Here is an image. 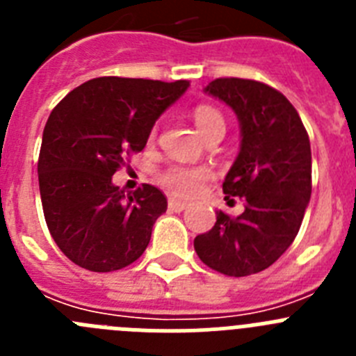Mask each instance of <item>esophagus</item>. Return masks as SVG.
I'll return each instance as SVG.
<instances>
[{
	"mask_svg": "<svg viewBox=\"0 0 356 356\" xmlns=\"http://www.w3.org/2000/svg\"><path fill=\"white\" fill-rule=\"evenodd\" d=\"M168 205H169V209L175 210V212H181V210L187 209L188 203H185V201H180V200H175V197H169Z\"/></svg>",
	"mask_w": 356,
	"mask_h": 356,
	"instance_id": "1",
	"label": "esophagus"
}]
</instances>
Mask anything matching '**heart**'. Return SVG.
Instances as JSON below:
<instances>
[{"instance_id": "heart-1", "label": "heart", "mask_w": 356, "mask_h": 356, "mask_svg": "<svg viewBox=\"0 0 356 356\" xmlns=\"http://www.w3.org/2000/svg\"><path fill=\"white\" fill-rule=\"evenodd\" d=\"M194 124L205 140L212 135H225L226 121L221 110L212 105H197L193 112ZM155 137V131L151 134ZM210 178L207 168H185V165H172L159 175V181L176 196H194Z\"/></svg>"}]
</instances>
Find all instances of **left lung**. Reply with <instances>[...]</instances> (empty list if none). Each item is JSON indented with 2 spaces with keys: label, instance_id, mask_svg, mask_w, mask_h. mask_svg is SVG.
Returning <instances> with one entry per match:
<instances>
[{
  "label": "left lung",
  "instance_id": "left-lung-1",
  "mask_svg": "<svg viewBox=\"0 0 356 356\" xmlns=\"http://www.w3.org/2000/svg\"><path fill=\"white\" fill-rule=\"evenodd\" d=\"M205 92L241 122V151L222 193L246 205L237 217L219 210L212 229L194 238V250L213 271L250 276L273 266L300 232L312 194L310 140L292 103L262 81L217 78Z\"/></svg>",
  "mask_w": 356,
  "mask_h": 356
}]
</instances>
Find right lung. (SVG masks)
Segmentation results:
<instances>
[{
    "instance_id": "add662e5",
    "label": "right lung",
    "mask_w": 356,
    "mask_h": 356,
    "mask_svg": "<svg viewBox=\"0 0 356 356\" xmlns=\"http://www.w3.org/2000/svg\"><path fill=\"white\" fill-rule=\"evenodd\" d=\"M187 87V80L102 76L53 108L37 171L44 219L71 262L110 273L144 253L168 200L149 184L124 196L112 176L144 149L156 119Z\"/></svg>"
}]
</instances>
